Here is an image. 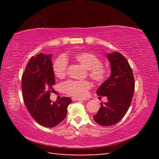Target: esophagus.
I'll use <instances>...</instances> for the list:
<instances>
[{
    "label": "esophagus",
    "instance_id": "esophagus-1",
    "mask_svg": "<svg viewBox=\"0 0 159 159\" xmlns=\"http://www.w3.org/2000/svg\"><path fill=\"white\" fill-rule=\"evenodd\" d=\"M71 99H72V101H84V100H86L85 99L76 98V97H73V98H71Z\"/></svg>",
    "mask_w": 159,
    "mask_h": 159
}]
</instances>
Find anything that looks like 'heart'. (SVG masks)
Returning <instances> with one entry per match:
<instances>
[{"instance_id":"heart-1","label":"heart","mask_w":159,"mask_h":159,"mask_svg":"<svg viewBox=\"0 0 159 159\" xmlns=\"http://www.w3.org/2000/svg\"><path fill=\"white\" fill-rule=\"evenodd\" d=\"M73 58L81 65L88 69L89 76L95 82L103 83L108 77V71L102 65L100 59L94 54L88 52H80L75 53ZM68 61L64 56H60L53 64V71L55 76L64 78L66 74ZM92 84L88 80H67L62 85L63 91L67 95L84 98L87 96Z\"/></svg>"}]
</instances>
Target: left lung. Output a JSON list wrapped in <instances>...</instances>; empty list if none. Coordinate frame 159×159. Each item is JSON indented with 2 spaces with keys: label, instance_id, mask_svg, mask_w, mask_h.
I'll list each match as a JSON object with an SVG mask.
<instances>
[{
  "label": "left lung",
  "instance_id": "1",
  "mask_svg": "<svg viewBox=\"0 0 159 159\" xmlns=\"http://www.w3.org/2000/svg\"><path fill=\"white\" fill-rule=\"evenodd\" d=\"M111 76L100 85L97 94L107 96V102L101 103L93 119L99 125L109 126L119 122L130 107L134 90L133 70L128 60L118 52L109 53Z\"/></svg>",
  "mask_w": 159,
  "mask_h": 159
}]
</instances>
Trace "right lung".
Masks as SVG:
<instances>
[{
    "mask_svg": "<svg viewBox=\"0 0 159 159\" xmlns=\"http://www.w3.org/2000/svg\"><path fill=\"white\" fill-rule=\"evenodd\" d=\"M51 56V54L41 53L31 57L21 77L22 96L26 109L39 124L48 128L55 127L62 121L71 102V98L66 97L57 102L50 99L55 83Z\"/></svg>",
    "mask_w": 159,
    "mask_h": 159,
    "instance_id": "right-lung-1",
    "label": "right lung"
}]
</instances>
